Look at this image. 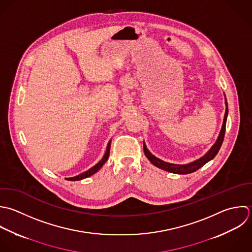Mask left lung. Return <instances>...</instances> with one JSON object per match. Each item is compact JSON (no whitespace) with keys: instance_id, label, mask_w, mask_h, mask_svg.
Segmentation results:
<instances>
[{"instance_id":"1","label":"left lung","mask_w":252,"mask_h":252,"mask_svg":"<svg viewBox=\"0 0 252 252\" xmlns=\"http://www.w3.org/2000/svg\"><path fill=\"white\" fill-rule=\"evenodd\" d=\"M225 104H226V112H225V116H224V121H223V126L221 128V131L219 133V136L216 140V142L213 144V146L207 151V153L205 155H203L202 157H200L197 160H194L190 163L188 164H172V163H168L165 162L159 158H157L156 156H154L146 147L145 142H143V150H144V154L145 156L148 158V160L157 168L164 170L166 172L169 173H173V174H179V175H186V174H190L193 173L195 171H197L199 168H201L202 166H204L206 163H208L209 161H211L219 152L221 145L223 143L224 140V135H225V131H226V123H227V118H228V102L225 96Z\"/></svg>"}]
</instances>
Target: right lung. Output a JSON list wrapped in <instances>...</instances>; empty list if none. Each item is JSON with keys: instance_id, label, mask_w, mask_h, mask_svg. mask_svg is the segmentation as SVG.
<instances>
[{"instance_id": "right-lung-1", "label": "right lung", "mask_w": 252, "mask_h": 252, "mask_svg": "<svg viewBox=\"0 0 252 252\" xmlns=\"http://www.w3.org/2000/svg\"><path fill=\"white\" fill-rule=\"evenodd\" d=\"M111 142H112V139L108 142V145H107V148H106V152H105V154H104L103 158H102V159H101V160H100V161H99L95 166H93L91 169H89V170H87V171H85V172L81 173L80 175H77V176L72 177V178H65V180H67V181H80V180L86 179V178H88V177H90V176L94 175L95 173H97V172H98V171L103 167V165L107 162V160H108V158H109Z\"/></svg>"}]
</instances>
